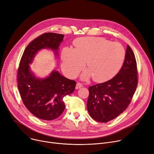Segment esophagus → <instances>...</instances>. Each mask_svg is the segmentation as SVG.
Returning a JSON list of instances; mask_svg holds the SVG:
<instances>
[{"label": "esophagus", "mask_w": 154, "mask_h": 154, "mask_svg": "<svg viewBox=\"0 0 154 154\" xmlns=\"http://www.w3.org/2000/svg\"><path fill=\"white\" fill-rule=\"evenodd\" d=\"M82 86H83V85H82V84H80V83L78 82V83H77V84H76L75 88H76V89H79V88H81Z\"/></svg>", "instance_id": "34e87169"}]
</instances>
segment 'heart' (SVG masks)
I'll use <instances>...</instances> for the list:
<instances>
[{
  "mask_svg": "<svg viewBox=\"0 0 154 154\" xmlns=\"http://www.w3.org/2000/svg\"><path fill=\"white\" fill-rule=\"evenodd\" d=\"M75 48L64 47L61 54L63 71L74 77L85 66L88 70L82 75L87 80L104 82L114 77L122 67L125 57L124 47L102 37H82L75 40Z\"/></svg>",
  "mask_w": 154,
  "mask_h": 154,
  "instance_id": "b5f03b06",
  "label": "heart"
}]
</instances>
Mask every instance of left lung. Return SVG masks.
Segmentation results:
<instances>
[{
    "instance_id": "1",
    "label": "left lung",
    "mask_w": 154,
    "mask_h": 154,
    "mask_svg": "<svg viewBox=\"0 0 154 154\" xmlns=\"http://www.w3.org/2000/svg\"><path fill=\"white\" fill-rule=\"evenodd\" d=\"M137 86L135 55L128 45L125 60L118 74L108 81L88 88L87 107L91 117L107 122L118 117L131 103Z\"/></svg>"
}]
</instances>
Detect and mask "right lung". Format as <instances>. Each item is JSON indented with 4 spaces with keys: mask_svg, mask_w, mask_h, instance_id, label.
I'll list each match as a JSON object with an SVG mask.
<instances>
[{
    "mask_svg": "<svg viewBox=\"0 0 154 154\" xmlns=\"http://www.w3.org/2000/svg\"><path fill=\"white\" fill-rule=\"evenodd\" d=\"M64 35L45 33L27 45L21 58L17 73L18 88L23 104L35 117L45 120L58 118L65 109L63 97L75 90L76 82L63 77L55 70L44 78L37 77L30 64L38 51L51 50L58 57L59 46Z\"/></svg>",
    "mask_w": 154,
    "mask_h": 154,
    "instance_id": "1",
    "label": "right lung"
}]
</instances>
